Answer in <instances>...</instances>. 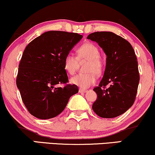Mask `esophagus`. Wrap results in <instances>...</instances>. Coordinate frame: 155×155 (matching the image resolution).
Masks as SVG:
<instances>
[{
	"mask_svg": "<svg viewBox=\"0 0 155 155\" xmlns=\"http://www.w3.org/2000/svg\"><path fill=\"white\" fill-rule=\"evenodd\" d=\"M79 92H80V93H86V92H87V90L79 89Z\"/></svg>",
	"mask_w": 155,
	"mask_h": 155,
	"instance_id": "obj_1",
	"label": "esophagus"
}]
</instances>
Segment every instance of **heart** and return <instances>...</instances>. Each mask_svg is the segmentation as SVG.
Returning <instances> with one entry per match:
<instances>
[{"mask_svg":"<svg viewBox=\"0 0 155 155\" xmlns=\"http://www.w3.org/2000/svg\"><path fill=\"white\" fill-rule=\"evenodd\" d=\"M77 56L74 54H66L64 59V67L71 75L76 73L80 66V63L87 61L84 66L85 73L77 74L71 79L74 85L87 89L94 85L97 80V75L102 74L104 68V60L99 55V50L94 44L86 42L76 50Z\"/></svg>","mask_w":155,"mask_h":155,"instance_id":"obj_1","label":"heart"}]
</instances>
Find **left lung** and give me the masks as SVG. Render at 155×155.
<instances>
[{
	"instance_id": "8db88e82",
	"label": "left lung",
	"mask_w": 155,
	"mask_h": 155,
	"mask_svg": "<svg viewBox=\"0 0 155 155\" xmlns=\"http://www.w3.org/2000/svg\"><path fill=\"white\" fill-rule=\"evenodd\" d=\"M87 38L97 42L107 55L104 76L94 89L97 99L92 109L102 118L118 117L132 107L137 93L140 73L135 52L126 39L112 32L92 33Z\"/></svg>"
}]
</instances>
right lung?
<instances>
[{"mask_svg": "<svg viewBox=\"0 0 155 155\" xmlns=\"http://www.w3.org/2000/svg\"><path fill=\"white\" fill-rule=\"evenodd\" d=\"M82 35L66 31L45 32L29 43L23 53L16 85L29 113L36 118H54L65 109L68 99L79 92L67 84L64 59ZM62 84L63 87H60Z\"/></svg>", "mask_w": 155, "mask_h": 155, "instance_id": "1", "label": "right lung"}]
</instances>
